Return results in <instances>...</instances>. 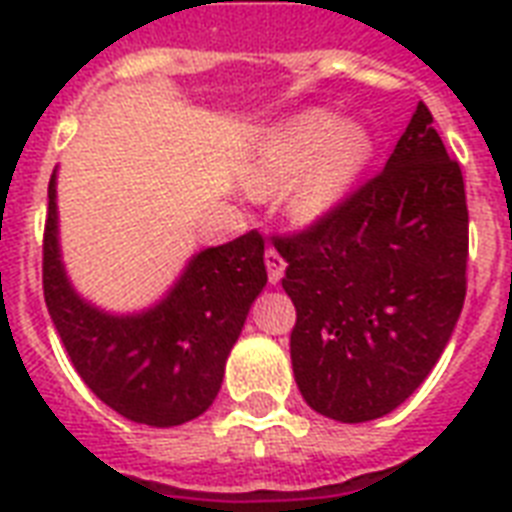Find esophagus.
Returning <instances> with one entry per match:
<instances>
[{"label":"esophagus","mask_w":512,"mask_h":512,"mask_svg":"<svg viewBox=\"0 0 512 512\" xmlns=\"http://www.w3.org/2000/svg\"><path fill=\"white\" fill-rule=\"evenodd\" d=\"M265 268H268V279H271V284H279V281L284 279V268H287V263H284V257H281L276 249H268V252H265Z\"/></svg>","instance_id":"1"}]
</instances>
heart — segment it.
I'll return each instance as SVG.
<instances>
[{
    "instance_id": "heart-1",
    "label": "heart",
    "mask_w": 512,
    "mask_h": 512,
    "mask_svg": "<svg viewBox=\"0 0 512 512\" xmlns=\"http://www.w3.org/2000/svg\"><path fill=\"white\" fill-rule=\"evenodd\" d=\"M374 159L364 124L337 122L327 111L289 119L260 143L247 170V188L271 196L284 188V212L300 228L324 223L348 201Z\"/></svg>"
}]
</instances>
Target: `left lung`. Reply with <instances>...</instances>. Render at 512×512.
Instances as JSON below:
<instances>
[{"label":"left lung","mask_w":512,"mask_h":512,"mask_svg":"<svg viewBox=\"0 0 512 512\" xmlns=\"http://www.w3.org/2000/svg\"><path fill=\"white\" fill-rule=\"evenodd\" d=\"M273 247L297 308L289 353L305 404L337 422L404 404L444 353L468 284L465 183L428 106L417 103L380 175Z\"/></svg>","instance_id":"1"}]
</instances>
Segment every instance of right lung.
<instances>
[{"label":"right lung","instance_id":"add662e5","mask_svg":"<svg viewBox=\"0 0 512 512\" xmlns=\"http://www.w3.org/2000/svg\"><path fill=\"white\" fill-rule=\"evenodd\" d=\"M44 225V303L87 388L114 412L151 428L196 420L223 385L225 361L268 284L257 231L207 247L151 308L111 313L84 300L60 255L58 170Z\"/></svg>","mask_w":512,"mask_h":512}]
</instances>
